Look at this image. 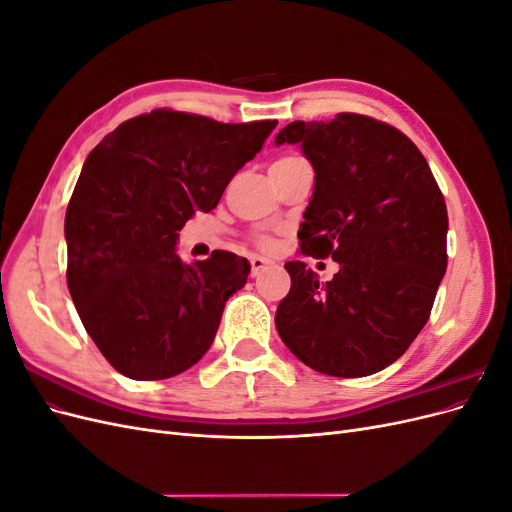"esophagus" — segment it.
<instances>
[{"label":"esophagus","mask_w":512,"mask_h":512,"mask_svg":"<svg viewBox=\"0 0 512 512\" xmlns=\"http://www.w3.org/2000/svg\"><path fill=\"white\" fill-rule=\"evenodd\" d=\"M267 267H271V260L262 258V256H252V260H250V275L258 277Z\"/></svg>","instance_id":"34e87169"}]
</instances>
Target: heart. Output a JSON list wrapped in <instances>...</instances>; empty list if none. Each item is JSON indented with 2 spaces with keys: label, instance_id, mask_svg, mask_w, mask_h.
Instances as JSON below:
<instances>
[{
  "label": "heart",
  "instance_id": "obj_1",
  "mask_svg": "<svg viewBox=\"0 0 512 512\" xmlns=\"http://www.w3.org/2000/svg\"><path fill=\"white\" fill-rule=\"evenodd\" d=\"M286 160H294V158H282V160H277V162H286ZM258 243H260V245H265V247H267V245H269L271 241H269L267 237H260V239H258Z\"/></svg>",
  "mask_w": 512,
  "mask_h": 512
}]
</instances>
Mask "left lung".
<instances>
[{
  "label": "left lung",
  "mask_w": 512,
  "mask_h": 512,
  "mask_svg": "<svg viewBox=\"0 0 512 512\" xmlns=\"http://www.w3.org/2000/svg\"><path fill=\"white\" fill-rule=\"evenodd\" d=\"M275 143H299L316 170L301 254L339 262L327 284L305 262H286L277 333L320 374H376L429 320L448 260L444 196L418 147L374 117L292 121Z\"/></svg>",
  "instance_id": "1"
}]
</instances>
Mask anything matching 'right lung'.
Returning <instances> with one entry per match:
<instances>
[{
	"label": "right lung",
	"instance_id": "obj_1",
	"mask_svg": "<svg viewBox=\"0 0 512 512\" xmlns=\"http://www.w3.org/2000/svg\"><path fill=\"white\" fill-rule=\"evenodd\" d=\"M275 126L158 108L123 121L87 156L66 211V277L85 331L119 374L164 380L211 348L250 262L215 250L185 265L179 230L218 207Z\"/></svg>",
	"mask_w": 512,
	"mask_h": 512
}]
</instances>
